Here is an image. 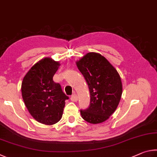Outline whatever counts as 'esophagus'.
I'll return each instance as SVG.
<instances>
[{
  "instance_id": "obj_1",
  "label": "esophagus",
  "mask_w": 157,
  "mask_h": 157,
  "mask_svg": "<svg viewBox=\"0 0 157 157\" xmlns=\"http://www.w3.org/2000/svg\"><path fill=\"white\" fill-rule=\"evenodd\" d=\"M70 99L71 101H74V102H76L78 101V96H77L76 94H74L72 96H71Z\"/></svg>"
}]
</instances>
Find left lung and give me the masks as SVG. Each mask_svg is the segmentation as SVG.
Returning a JSON list of instances; mask_svg holds the SVG:
<instances>
[{"label":"left lung","mask_w":157,"mask_h":157,"mask_svg":"<svg viewBox=\"0 0 157 157\" xmlns=\"http://www.w3.org/2000/svg\"><path fill=\"white\" fill-rule=\"evenodd\" d=\"M89 87L88 108L81 109L87 122L103 123L116 110L122 94V83L119 73L105 57L90 52L76 62Z\"/></svg>","instance_id":"1"}]
</instances>
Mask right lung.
<instances>
[{
  "label": "right lung",
  "instance_id": "add662e5",
  "mask_svg": "<svg viewBox=\"0 0 157 157\" xmlns=\"http://www.w3.org/2000/svg\"><path fill=\"white\" fill-rule=\"evenodd\" d=\"M59 62L45 58L36 63L25 76L22 97L30 114L38 122L53 125L61 119L65 100L69 97L53 81Z\"/></svg>",
  "mask_w": 157,
  "mask_h": 157
}]
</instances>
